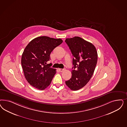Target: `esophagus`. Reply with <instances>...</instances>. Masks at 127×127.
Masks as SVG:
<instances>
[{
    "mask_svg": "<svg viewBox=\"0 0 127 127\" xmlns=\"http://www.w3.org/2000/svg\"><path fill=\"white\" fill-rule=\"evenodd\" d=\"M58 70L60 72H63L65 70V69H58Z\"/></svg>",
    "mask_w": 127,
    "mask_h": 127,
    "instance_id": "1",
    "label": "esophagus"
}]
</instances>
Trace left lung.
<instances>
[{
    "instance_id": "left-lung-1",
    "label": "left lung",
    "mask_w": 127,
    "mask_h": 127,
    "mask_svg": "<svg viewBox=\"0 0 127 127\" xmlns=\"http://www.w3.org/2000/svg\"><path fill=\"white\" fill-rule=\"evenodd\" d=\"M65 41L73 56L72 76L65 84L71 90L77 91L92 78L97 63V52L94 45L81 37L67 38Z\"/></svg>"
}]
</instances>
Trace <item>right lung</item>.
I'll list each match as a JSON object with an SVG mask.
<instances>
[{
  "mask_svg": "<svg viewBox=\"0 0 127 127\" xmlns=\"http://www.w3.org/2000/svg\"><path fill=\"white\" fill-rule=\"evenodd\" d=\"M62 42L60 38L43 36L34 38L26 47L21 57V65L25 77L32 86L40 90L49 86L56 70L47 62L50 59L51 52Z\"/></svg>",
  "mask_w": 127,
  "mask_h": 127,
  "instance_id": "1",
  "label": "right lung"
}]
</instances>
